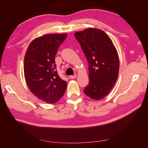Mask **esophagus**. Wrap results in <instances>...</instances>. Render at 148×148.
<instances>
[{"label": "esophagus", "mask_w": 148, "mask_h": 148, "mask_svg": "<svg viewBox=\"0 0 148 148\" xmlns=\"http://www.w3.org/2000/svg\"><path fill=\"white\" fill-rule=\"evenodd\" d=\"M76 78H77V76H76V75H70V76H69L70 79H75Z\"/></svg>", "instance_id": "obj_1"}]
</instances>
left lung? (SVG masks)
<instances>
[{"instance_id": "left-lung-1", "label": "left lung", "mask_w": 148, "mask_h": 148, "mask_svg": "<svg viewBox=\"0 0 148 148\" xmlns=\"http://www.w3.org/2000/svg\"><path fill=\"white\" fill-rule=\"evenodd\" d=\"M89 64V83L84 92L92 99L106 96L115 84L119 71V55L104 31L89 28L74 34Z\"/></svg>"}]
</instances>
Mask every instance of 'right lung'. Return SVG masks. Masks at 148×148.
I'll return each mask as SVG.
<instances>
[{"mask_svg": "<svg viewBox=\"0 0 148 148\" xmlns=\"http://www.w3.org/2000/svg\"><path fill=\"white\" fill-rule=\"evenodd\" d=\"M66 34H48L34 39L26 52L24 74L31 92L49 104L57 102L64 95L67 84L56 70L55 57Z\"/></svg>", "mask_w": 148, "mask_h": 148, "instance_id": "right-lung-1", "label": "right lung"}]
</instances>
